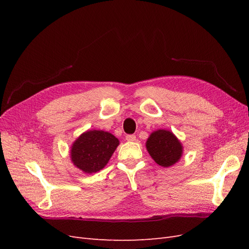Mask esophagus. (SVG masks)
Segmentation results:
<instances>
[{
    "mask_svg": "<svg viewBox=\"0 0 249 249\" xmlns=\"http://www.w3.org/2000/svg\"><path fill=\"white\" fill-rule=\"evenodd\" d=\"M125 140L129 142H134L135 140H136V136H135V135H127V136L125 137Z\"/></svg>",
    "mask_w": 249,
    "mask_h": 249,
    "instance_id": "obj_1",
    "label": "esophagus"
}]
</instances>
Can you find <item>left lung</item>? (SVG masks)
Masks as SVG:
<instances>
[{
  "instance_id": "left-lung-1",
  "label": "left lung",
  "mask_w": 249,
  "mask_h": 249,
  "mask_svg": "<svg viewBox=\"0 0 249 249\" xmlns=\"http://www.w3.org/2000/svg\"><path fill=\"white\" fill-rule=\"evenodd\" d=\"M149 156L162 167H170L183 156V144L171 131L160 129L154 131L146 140Z\"/></svg>"
}]
</instances>
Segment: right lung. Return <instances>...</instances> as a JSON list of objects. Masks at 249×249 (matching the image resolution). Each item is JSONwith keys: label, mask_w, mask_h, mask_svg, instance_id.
<instances>
[{"label": "right lung", "mask_w": 249, "mask_h": 249, "mask_svg": "<svg viewBox=\"0 0 249 249\" xmlns=\"http://www.w3.org/2000/svg\"><path fill=\"white\" fill-rule=\"evenodd\" d=\"M118 145L119 140L109 132L86 131L71 146V163L84 173L91 175L106 166Z\"/></svg>", "instance_id": "obj_1"}]
</instances>
